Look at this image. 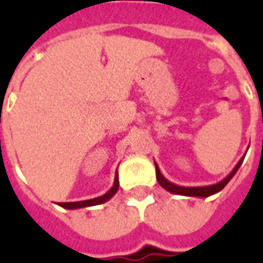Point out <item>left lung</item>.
Here are the masks:
<instances>
[{
	"label": "left lung",
	"mask_w": 263,
	"mask_h": 263,
	"mask_svg": "<svg viewBox=\"0 0 263 263\" xmlns=\"http://www.w3.org/2000/svg\"><path fill=\"white\" fill-rule=\"evenodd\" d=\"M243 158H245V156H243ZM243 158L239 159L237 166L232 169L231 173H230L226 179H222L221 182L215 183V184H210V186H200V187H184V186H177V184H175V183L169 182V180H167V179L160 173L159 166L156 165V162H155V166H156V179H158V183H159L162 187L173 194L189 196V197H209V196H213V194L218 193L220 190H222V189L226 187L227 183L231 180L232 177H234V175H235L238 169H239V166H241V163H242Z\"/></svg>",
	"instance_id": "obj_1"
}]
</instances>
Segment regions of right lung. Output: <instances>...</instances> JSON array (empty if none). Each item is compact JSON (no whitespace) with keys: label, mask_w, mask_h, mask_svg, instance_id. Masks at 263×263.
<instances>
[{"label":"right lung","mask_w":263,"mask_h":263,"mask_svg":"<svg viewBox=\"0 0 263 263\" xmlns=\"http://www.w3.org/2000/svg\"><path fill=\"white\" fill-rule=\"evenodd\" d=\"M118 187H120V182H118V173H115L114 184L112 187L109 189L108 192L103 196L96 198H90V200H83V201H74V203H59L60 207L69 210H76V209H83V207H91V205H97V204H103L105 201H108L109 198L112 197L117 192H118Z\"/></svg>","instance_id":"add662e5"}]
</instances>
